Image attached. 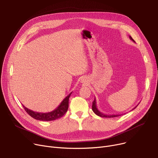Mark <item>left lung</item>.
I'll use <instances>...</instances> for the list:
<instances>
[{
	"label": "left lung",
	"instance_id": "left-lung-1",
	"mask_svg": "<svg viewBox=\"0 0 158 158\" xmlns=\"http://www.w3.org/2000/svg\"><path fill=\"white\" fill-rule=\"evenodd\" d=\"M129 38H130L132 41H134V42H135V40L132 38V37H131V36H129ZM137 106H138V105H137L135 107H134V109H135ZM134 109H132V110H133ZM92 110H93V111H94V112L97 115L99 116V117H105V118H113V117H119V116L122 115V114H104V113H101L100 111H99V110L97 109V102H96V99H95H95H94V101L93 102V105H92Z\"/></svg>",
	"mask_w": 158,
	"mask_h": 158
}]
</instances>
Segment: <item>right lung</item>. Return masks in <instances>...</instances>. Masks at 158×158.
<instances>
[{
	"mask_svg": "<svg viewBox=\"0 0 158 158\" xmlns=\"http://www.w3.org/2000/svg\"><path fill=\"white\" fill-rule=\"evenodd\" d=\"M72 92H71L68 96H66L63 101L61 102L60 106H58L56 110L51 112L48 113H38L35 112L31 110H29L26 107L23 105V108L31 116V117L38 120L41 121H52L55 120L57 118L62 117L63 116L67 111L69 108V97L71 95Z\"/></svg>",
	"mask_w": 158,
	"mask_h": 158,
	"instance_id": "obj_1",
	"label": "right lung"
}]
</instances>
